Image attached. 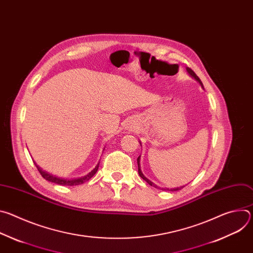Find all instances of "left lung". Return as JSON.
<instances>
[{"label":"left lung","instance_id":"1","mask_svg":"<svg viewBox=\"0 0 253 253\" xmlns=\"http://www.w3.org/2000/svg\"><path fill=\"white\" fill-rule=\"evenodd\" d=\"M187 72H188V73L193 77V78H195L201 85H202V83H201V81H200V79L198 78V76L194 73V72L190 69V68H187ZM203 86V85H202ZM137 164H138V173H139V175H140V177L142 178V179H144V180H145V181L149 184V185H151V186H153V187H155V188H160V187H158L157 185H155L153 182H151L150 181V180L149 179H147L145 176H144L143 175V173H142V171H141V169H140V156L137 158ZM179 189H181V187H180V188H174V189H169V188H162V190H168V191H177V190H179Z\"/></svg>","mask_w":253,"mask_h":253}]
</instances>
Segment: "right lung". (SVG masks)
Here are the masks:
<instances>
[{"instance_id":"1","label":"right lung","mask_w":253,"mask_h":253,"mask_svg":"<svg viewBox=\"0 0 253 253\" xmlns=\"http://www.w3.org/2000/svg\"><path fill=\"white\" fill-rule=\"evenodd\" d=\"M36 167H37L38 171L40 172V174L42 175L43 178H45L46 180H48V181L50 182H54L56 184H60V185H68V186H73V185H80V184H83L84 182L88 181L89 179H91L95 173L97 172L98 168H99V163L97 164V166L89 173L87 174L86 176L84 177H81V178H75V179H64V178H60V177H57V176H54L50 173H48L47 171H44L42 168H40L37 164L35 163Z\"/></svg>"}]
</instances>
